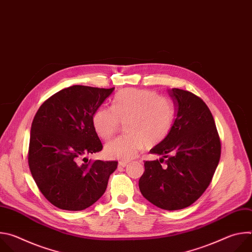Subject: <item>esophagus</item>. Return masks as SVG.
Masks as SVG:
<instances>
[{"label":"esophagus","mask_w":252,"mask_h":252,"mask_svg":"<svg viewBox=\"0 0 252 252\" xmlns=\"http://www.w3.org/2000/svg\"><path fill=\"white\" fill-rule=\"evenodd\" d=\"M119 166H120V167H126V166H127V162L120 161V162H119Z\"/></svg>","instance_id":"1"}]
</instances>
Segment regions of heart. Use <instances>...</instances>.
<instances>
[{
    "mask_svg": "<svg viewBox=\"0 0 252 252\" xmlns=\"http://www.w3.org/2000/svg\"><path fill=\"white\" fill-rule=\"evenodd\" d=\"M174 110L171 102L155 92L126 89L119 92L112 107H100L93 116V126L103 140L112 139L121 123L126 124L128 133L104 147L110 158L128 161L147 146L153 148L168 135L173 123Z\"/></svg>",
    "mask_w": 252,
    "mask_h": 252,
    "instance_id": "1",
    "label": "heart"
}]
</instances>
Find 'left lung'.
Segmentation results:
<instances>
[{"label": "left lung", "mask_w": 252, "mask_h": 252, "mask_svg": "<svg viewBox=\"0 0 252 252\" xmlns=\"http://www.w3.org/2000/svg\"><path fill=\"white\" fill-rule=\"evenodd\" d=\"M175 119L168 135L150 153L162 158L145 161L138 187L143 197L165 210L183 209L208 188L217 169L221 145L213 117L194 94L168 90ZM166 158L167 165L161 163Z\"/></svg>", "instance_id": "8db88e82"}]
</instances>
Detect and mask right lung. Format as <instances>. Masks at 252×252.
Masks as SVG:
<instances>
[{
  "label": "right lung",
  "instance_id": "1",
  "mask_svg": "<svg viewBox=\"0 0 252 252\" xmlns=\"http://www.w3.org/2000/svg\"><path fill=\"white\" fill-rule=\"evenodd\" d=\"M114 90L68 87L49 97L33 118L29 167L43 195L61 209L77 211L94 204L118 167V161L82 158L102 150L93 116Z\"/></svg>",
  "mask_w": 252,
  "mask_h": 252
}]
</instances>
